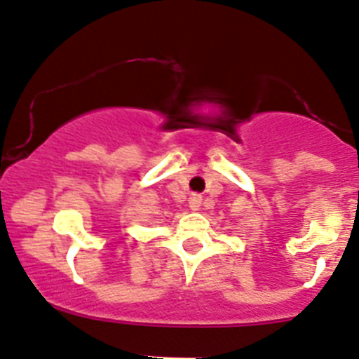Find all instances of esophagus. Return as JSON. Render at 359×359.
Segmentation results:
<instances>
[{
  "label": "esophagus",
  "mask_w": 359,
  "mask_h": 359,
  "mask_svg": "<svg viewBox=\"0 0 359 359\" xmlns=\"http://www.w3.org/2000/svg\"><path fill=\"white\" fill-rule=\"evenodd\" d=\"M200 203H202V196L193 193V195L189 196V208H191L193 211H196V209H200Z\"/></svg>",
  "instance_id": "esophagus-1"
}]
</instances>
